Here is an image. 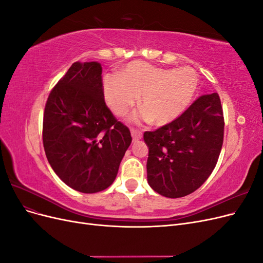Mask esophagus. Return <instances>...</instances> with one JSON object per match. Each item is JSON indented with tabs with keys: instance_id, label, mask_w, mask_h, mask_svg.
Listing matches in <instances>:
<instances>
[{
	"instance_id": "esophagus-1",
	"label": "esophagus",
	"mask_w": 263,
	"mask_h": 263,
	"mask_svg": "<svg viewBox=\"0 0 263 263\" xmlns=\"http://www.w3.org/2000/svg\"><path fill=\"white\" fill-rule=\"evenodd\" d=\"M130 133H132V137H133V140H134V141H137V140L141 139L142 133H141L140 130L132 128V129H130Z\"/></svg>"
}]
</instances>
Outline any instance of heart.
Wrapping results in <instances>:
<instances>
[{
    "instance_id": "obj_1",
    "label": "heart",
    "mask_w": 263,
    "mask_h": 263,
    "mask_svg": "<svg viewBox=\"0 0 263 263\" xmlns=\"http://www.w3.org/2000/svg\"><path fill=\"white\" fill-rule=\"evenodd\" d=\"M198 77L189 67L165 69L144 61H132L103 81L104 99L112 112L124 116L139 97L142 107L135 122L153 121L162 126L176 121L191 105L198 90Z\"/></svg>"
}]
</instances>
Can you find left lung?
<instances>
[{"mask_svg":"<svg viewBox=\"0 0 263 263\" xmlns=\"http://www.w3.org/2000/svg\"><path fill=\"white\" fill-rule=\"evenodd\" d=\"M224 115L217 93L198 98L176 121L145 132L147 180L170 198L193 193L209 179L224 140Z\"/></svg>","mask_w":263,"mask_h":263,"instance_id":"left-lung-1","label":"left lung"}]
</instances>
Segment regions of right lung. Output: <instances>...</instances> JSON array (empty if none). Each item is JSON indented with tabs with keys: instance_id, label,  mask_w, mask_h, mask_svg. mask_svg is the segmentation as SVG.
Segmentation results:
<instances>
[{
	"instance_id": "obj_1",
	"label": "right lung",
	"mask_w": 263,
	"mask_h": 263,
	"mask_svg": "<svg viewBox=\"0 0 263 263\" xmlns=\"http://www.w3.org/2000/svg\"><path fill=\"white\" fill-rule=\"evenodd\" d=\"M43 142L52 170L68 186L97 193L114 182L132 136L105 104L99 62H74L51 90Z\"/></svg>"
}]
</instances>
